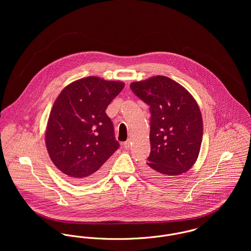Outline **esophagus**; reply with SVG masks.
<instances>
[{
    "label": "esophagus",
    "instance_id": "esophagus-1",
    "mask_svg": "<svg viewBox=\"0 0 251 251\" xmlns=\"http://www.w3.org/2000/svg\"><path fill=\"white\" fill-rule=\"evenodd\" d=\"M124 146H125L126 149H129L130 146H131V140H130V139H127V140L124 143Z\"/></svg>",
    "mask_w": 251,
    "mask_h": 251
}]
</instances>
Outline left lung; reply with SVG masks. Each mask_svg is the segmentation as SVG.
<instances>
[{
	"label": "left lung",
	"mask_w": 251,
	"mask_h": 251,
	"mask_svg": "<svg viewBox=\"0 0 251 251\" xmlns=\"http://www.w3.org/2000/svg\"><path fill=\"white\" fill-rule=\"evenodd\" d=\"M150 106L151 153L145 174L157 181L177 178L195 163L203 137V121L193 97L176 81L153 76L130 84Z\"/></svg>",
	"instance_id": "8db88e82"
}]
</instances>
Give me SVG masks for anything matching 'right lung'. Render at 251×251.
<instances>
[{
    "instance_id": "1",
    "label": "right lung",
    "mask_w": 251,
    "mask_h": 251,
    "mask_svg": "<svg viewBox=\"0 0 251 251\" xmlns=\"http://www.w3.org/2000/svg\"><path fill=\"white\" fill-rule=\"evenodd\" d=\"M125 84L89 76L68 85L51 109L45 143L55 166L76 183L98 179L119 149L105 110Z\"/></svg>"
}]
</instances>
